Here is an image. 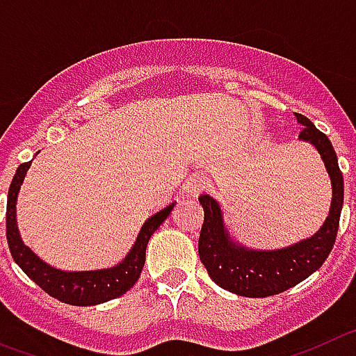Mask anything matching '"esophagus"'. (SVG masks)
I'll return each instance as SVG.
<instances>
[{
	"mask_svg": "<svg viewBox=\"0 0 356 356\" xmlns=\"http://www.w3.org/2000/svg\"><path fill=\"white\" fill-rule=\"evenodd\" d=\"M206 184H208V179L204 177V175L195 174V175H191V177L184 182L182 190H184V193H186L188 197H197L200 191L206 188Z\"/></svg>",
	"mask_w": 356,
	"mask_h": 356,
	"instance_id": "34e87169",
	"label": "esophagus"
}]
</instances>
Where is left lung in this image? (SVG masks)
Returning <instances> with one entry per match:
<instances>
[{"label":"left lung","mask_w":356,"mask_h":356,"mask_svg":"<svg viewBox=\"0 0 356 356\" xmlns=\"http://www.w3.org/2000/svg\"><path fill=\"white\" fill-rule=\"evenodd\" d=\"M302 125L299 140L317 148L332 179V206L321 229L314 236L301 240L285 249L256 251L234 242L227 233L220 204L213 197L200 195L204 208V224L199 236L200 261L216 285L243 298H267L292 289L314 274L326 261L335 243L342 202L344 179L339 168L332 141L302 114L296 113Z\"/></svg>","instance_id":"left-lung-1"}]
</instances>
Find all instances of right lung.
<instances>
[{
	"instance_id": "1",
	"label": "right lung",
	"mask_w": 356,
	"mask_h": 356,
	"mask_svg": "<svg viewBox=\"0 0 356 356\" xmlns=\"http://www.w3.org/2000/svg\"><path fill=\"white\" fill-rule=\"evenodd\" d=\"M30 165H32V161L17 166L10 188H8L7 199V242L12 258L19 265L21 270L51 298L67 302V305H75V307L100 305V302L120 298L127 290H131L143 270L148 240L154 231L166 220V216L174 209V204L166 206L165 209H161L159 213L152 215L145 222L136 243L118 265L111 268H102V270H60V268L44 264L35 252L30 251V247L24 245L21 240L19 229H17L15 202H17V193H19V188Z\"/></svg>"
}]
</instances>
